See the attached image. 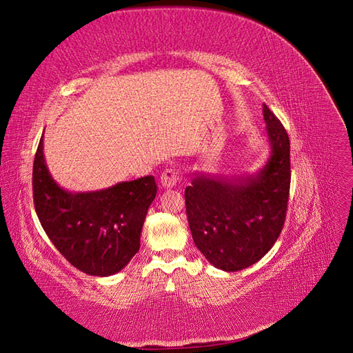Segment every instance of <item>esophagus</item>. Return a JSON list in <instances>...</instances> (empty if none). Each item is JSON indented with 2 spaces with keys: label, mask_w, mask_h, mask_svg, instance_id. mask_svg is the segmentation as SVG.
Segmentation results:
<instances>
[{
  "label": "esophagus",
  "mask_w": 353,
  "mask_h": 353,
  "mask_svg": "<svg viewBox=\"0 0 353 353\" xmlns=\"http://www.w3.org/2000/svg\"><path fill=\"white\" fill-rule=\"evenodd\" d=\"M179 181V172L176 169H165L162 175H160V183H162V185L165 188H172L176 185V183Z\"/></svg>",
  "instance_id": "34e87169"
}]
</instances>
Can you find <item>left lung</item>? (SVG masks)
Segmentation results:
<instances>
[{
  "label": "left lung",
  "mask_w": 353,
  "mask_h": 353,
  "mask_svg": "<svg viewBox=\"0 0 353 353\" xmlns=\"http://www.w3.org/2000/svg\"><path fill=\"white\" fill-rule=\"evenodd\" d=\"M271 154L258 174L234 179L197 176L185 188L191 236L222 271H240L262 259L283 230L290 194V140L263 104Z\"/></svg>",
  "instance_id": "left-lung-1"
}]
</instances>
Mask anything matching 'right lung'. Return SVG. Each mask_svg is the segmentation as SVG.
Returning <instances> with one entry per match:
<instances>
[{
  "instance_id": "obj_1",
  "label": "right lung",
  "mask_w": 353,
  "mask_h": 353,
  "mask_svg": "<svg viewBox=\"0 0 353 353\" xmlns=\"http://www.w3.org/2000/svg\"><path fill=\"white\" fill-rule=\"evenodd\" d=\"M42 138L32 172L34 205L42 228L74 268L97 276L119 272L140 249L143 223L157 193L154 176L70 193L51 178Z\"/></svg>"
}]
</instances>
